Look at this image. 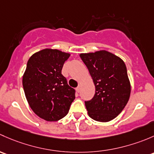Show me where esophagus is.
<instances>
[{
  "label": "esophagus",
  "mask_w": 154,
  "mask_h": 154,
  "mask_svg": "<svg viewBox=\"0 0 154 154\" xmlns=\"http://www.w3.org/2000/svg\"><path fill=\"white\" fill-rule=\"evenodd\" d=\"M80 89H81V86H80V85H79V86H78L77 88H76V91L78 92V93H79V92L80 91Z\"/></svg>",
  "instance_id": "34e87169"
}]
</instances>
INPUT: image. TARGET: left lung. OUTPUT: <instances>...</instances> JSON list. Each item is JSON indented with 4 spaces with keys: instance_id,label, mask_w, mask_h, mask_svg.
I'll use <instances>...</instances> for the list:
<instances>
[{
    "instance_id": "obj_1",
    "label": "left lung",
    "mask_w": 154,
    "mask_h": 154,
    "mask_svg": "<svg viewBox=\"0 0 154 154\" xmlns=\"http://www.w3.org/2000/svg\"><path fill=\"white\" fill-rule=\"evenodd\" d=\"M96 87L93 99L85 101L88 115L93 119L107 122L125 108L131 95V84L124 61L105 50L82 53Z\"/></svg>"
}]
</instances>
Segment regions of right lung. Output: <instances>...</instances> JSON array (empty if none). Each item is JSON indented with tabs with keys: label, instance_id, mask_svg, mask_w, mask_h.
Wrapping results in <instances>:
<instances>
[{
	"label": "right lung",
	"instance_id": "1",
	"mask_svg": "<svg viewBox=\"0 0 154 154\" xmlns=\"http://www.w3.org/2000/svg\"><path fill=\"white\" fill-rule=\"evenodd\" d=\"M69 53L44 49L33 54L26 64L23 88L33 112L43 119L55 122L68 113L75 90L61 74Z\"/></svg>",
	"mask_w": 154,
	"mask_h": 154
}]
</instances>
